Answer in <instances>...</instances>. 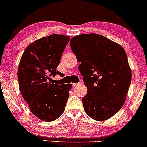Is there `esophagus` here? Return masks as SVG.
I'll return each instance as SVG.
<instances>
[{"label": "esophagus", "mask_w": 147, "mask_h": 147, "mask_svg": "<svg viewBox=\"0 0 147 147\" xmlns=\"http://www.w3.org/2000/svg\"><path fill=\"white\" fill-rule=\"evenodd\" d=\"M79 85H80V83H74L73 84V87H77Z\"/></svg>", "instance_id": "obj_1"}]
</instances>
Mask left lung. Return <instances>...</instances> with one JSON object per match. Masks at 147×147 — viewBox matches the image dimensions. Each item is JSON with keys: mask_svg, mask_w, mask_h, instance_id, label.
<instances>
[{"mask_svg": "<svg viewBox=\"0 0 147 147\" xmlns=\"http://www.w3.org/2000/svg\"><path fill=\"white\" fill-rule=\"evenodd\" d=\"M71 48L87 88L82 98L84 110L96 121L114 116L122 108L131 82V70L124 49L100 34H79Z\"/></svg>", "mask_w": 147, "mask_h": 147, "instance_id": "1", "label": "left lung"}]
</instances>
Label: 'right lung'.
<instances>
[{
	"label": "right lung",
	"instance_id": "right-lung-1",
	"mask_svg": "<svg viewBox=\"0 0 147 147\" xmlns=\"http://www.w3.org/2000/svg\"><path fill=\"white\" fill-rule=\"evenodd\" d=\"M69 42V36L64 34L44 37L30 44L21 56L17 72L19 90L31 113L42 121H54L65 110L72 85L49 80L51 76L61 74L57 67Z\"/></svg>",
	"mask_w": 147,
	"mask_h": 147
}]
</instances>
